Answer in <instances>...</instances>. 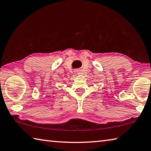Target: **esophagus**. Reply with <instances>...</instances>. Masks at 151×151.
<instances>
[{"instance_id":"esophagus-1","label":"esophagus","mask_w":151,"mask_h":151,"mask_svg":"<svg viewBox=\"0 0 151 151\" xmlns=\"http://www.w3.org/2000/svg\"><path fill=\"white\" fill-rule=\"evenodd\" d=\"M78 71H77V73H78Z\"/></svg>"}]
</instances>
